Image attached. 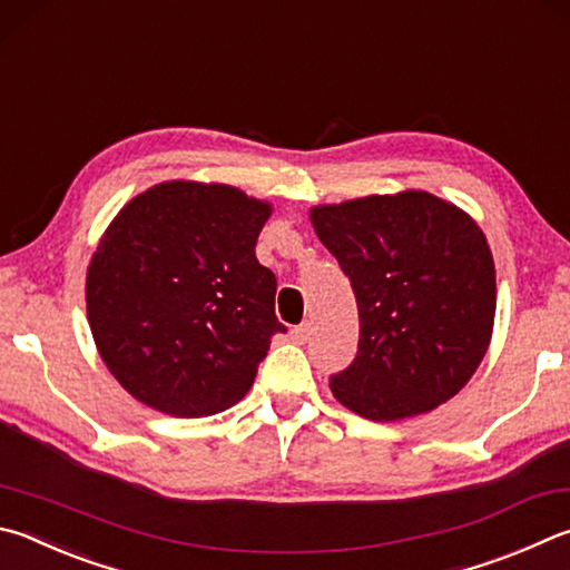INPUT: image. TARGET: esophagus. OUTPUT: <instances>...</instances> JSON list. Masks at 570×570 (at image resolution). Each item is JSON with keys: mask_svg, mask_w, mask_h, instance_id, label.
Listing matches in <instances>:
<instances>
[{"mask_svg": "<svg viewBox=\"0 0 570 570\" xmlns=\"http://www.w3.org/2000/svg\"><path fill=\"white\" fill-rule=\"evenodd\" d=\"M292 338L296 341V344H306L308 338H312V324H298V326H294L292 328Z\"/></svg>", "mask_w": 570, "mask_h": 570, "instance_id": "34e87169", "label": "esophagus"}]
</instances>
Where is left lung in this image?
Returning a JSON list of instances; mask_svg holds the SVG:
<instances>
[{
	"instance_id": "1",
	"label": "left lung",
	"mask_w": 570,
	"mask_h": 570,
	"mask_svg": "<svg viewBox=\"0 0 570 570\" xmlns=\"http://www.w3.org/2000/svg\"><path fill=\"white\" fill-rule=\"evenodd\" d=\"M308 219L358 306V354L331 376L336 401L401 421L456 396L493 334L495 268L481 226L421 189L318 204Z\"/></svg>"
}]
</instances>
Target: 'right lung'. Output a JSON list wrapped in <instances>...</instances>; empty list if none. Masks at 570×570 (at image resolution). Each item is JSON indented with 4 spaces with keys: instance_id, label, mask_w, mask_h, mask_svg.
<instances>
[{
    "instance_id": "right-lung-1",
    "label": "right lung",
    "mask_w": 570,
    "mask_h": 570,
    "mask_svg": "<svg viewBox=\"0 0 570 570\" xmlns=\"http://www.w3.org/2000/svg\"><path fill=\"white\" fill-rule=\"evenodd\" d=\"M272 204L229 184L161 181L134 196L87 268V318L109 374L149 409L202 419L252 389L276 276L256 258Z\"/></svg>"
}]
</instances>
